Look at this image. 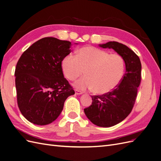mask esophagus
Listing matches in <instances>:
<instances>
[{"instance_id":"1","label":"esophagus","mask_w":161,"mask_h":161,"mask_svg":"<svg viewBox=\"0 0 161 161\" xmlns=\"http://www.w3.org/2000/svg\"><path fill=\"white\" fill-rule=\"evenodd\" d=\"M75 94L76 95H81V94H83V92H82L79 91V90H75Z\"/></svg>"}]
</instances>
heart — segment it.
<instances>
[{"mask_svg":"<svg viewBox=\"0 0 161 161\" xmlns=\"http://www.w3.org/2000/svg\"><path fill=\"white\" fill-rule=\"evenodd\" d=\"M64 76L74 81L83 74L85 77L76 81L74 86L77 90H93L95 94H105L120 84L125 70L122 57L94 47H84L77 51L76 57L69 54L61 61Z\"/></svg>","mask_w":161,"mask_h":161,"instance_id":"obj_1","label":"heart"}]
</instances>
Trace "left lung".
I'll use <instances>...</instances> for the list:
<instances>
[{"mask_svg": "<svg viewBox=\"0 0 161 161\" xmlns=\"http://www.w3.org/2000/svg\"><path fill=\"white\" fill-rule=\"evenodd\" d=\"M112 49L122 57L126 72L119 85L112 92L92 96V105L84 109L87 118L95 125L111 127L124 120L131 112L141 80V63L138 56L125 45L110 41L98 45Z\"/></svg>", "mask_w": 161, "mask_h": 161, "instance_id": "1", "label": "left lung"}]
</instances>
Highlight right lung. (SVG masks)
Returning a JSON list of instances; mask_svg holds the SVG:
<instances>
[{"label":"right lung","mask_w":161,"mask_h":161,"mask_svg":"<svg viewBox=\"0 0 161 161\" xmlns=\"http://www.w3.org/2000/svg\"><path fill=\"white\" fill-rule=\"evenodd\" d=\"M71 45L68 41L45 37L19 59L14 72L18 106L30 122L40 126L53 122L65 100L75 94L61 69L62 59L71 53Z\"/></svg>","instance_id":"add662e5"}]
</instances>
